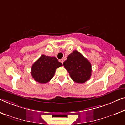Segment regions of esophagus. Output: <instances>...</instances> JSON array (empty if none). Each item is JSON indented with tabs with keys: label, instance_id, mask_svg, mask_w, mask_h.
Masks as SVG:
<instances>
[{
	"label": "esophagus",
	"instance_id": "esophagus-1",
	"mask_svg": "<svg viewBox=\"0 0 125 125\" xmlns=\"http://www.w3.org/2000/svg\"><path fill=\"white\" fill-rule=\"evenodd\" d=\"M60 62H61V63H62V64H63V62H64V59H61L60 60Z\"/></svg>",
	"mask_w": 125,
	"mask_h": 125
}]
</instances>
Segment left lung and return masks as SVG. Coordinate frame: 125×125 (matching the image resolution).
I'll return each mask as SVG.
<instances>
[{"mask_svg": "<svg viewBox=\"0 0 125 125\" xmlns=\"http://www.w3.org/2000/svg\"><path fill=\"white\" fill-rule=\"evenodd\" d=\"M63 65L71 78L78 83H84L91 76V63L79 52L74 50L68 55Z\"/></svg>", "mask_w": 125, "mask_h": 125, "instance_id": "8db88e82", "label": "left lung"}]
</instances>
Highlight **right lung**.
Segmentation results:
<instances>
[{
    "mask_svg": "<svg viewBox=\"0 0 125 125\" xmlns=\"http://www.w3.org/2000/svg\"><path fill=\"white\" fill-rule=\"evenodd\" d=\"M61 66L62 64L55 57L42 55L32 65L31 73L35 81L45 84L53 77L56 69Z\"/></svg>",
    "mask_w": 125,
    "mask_h": 125,
    "instance_id": "1",
    "label": "right lung"
}]
</instances>
